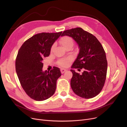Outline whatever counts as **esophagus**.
<instances>
[{
    "instance_id": "obj_1",
    "label": "esophagus",
    "mask_w": 127,
    "mask_h": 127,
    "mask_svg": "<svg viewBox=\"0 0 127 127\" xmlns=\"http://www.w3.org/2000/svg\"><path fill=\"white\" fill-rule=\"evenodd\" d=\"M66 70H65V69H61V73H62V74H63V73H64L65 72H66Z\"/></svg>"
}]
</instances>
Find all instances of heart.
Returning a JSON list of instances; mask_svg holds the SVG:
<instances>
[{"label": "heart", "instance_id": "obj_1", "mask_svg": "<svg viewBox=\"0 0 127 127\" xmlns=\"http://www.w3.org/2000/svg\"><path fill=\"white\" fill-rule=\"evenodd\" d=\"M60 43L65 48L67 49L70 47H73L74 44V41L71 37L68 36H65L63 37L60 40ZM54 48V45H53L51 48V51L53 50ZM71 61L70 58H65L59 59L58 61L57 64L59 65L62 67H65L69 64Z\"/></svg>", "mask_w": 127, "mask_h": 127}]
</instances>
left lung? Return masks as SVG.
I'll return each instance as SVG.
<instances>
[{
  "mask_svg": "<svg viewBox=\"0 0 127 127\" xmlns=\"http://www.w3.org/2000/svg\"><path fill=\"white\" fill-rule=\"evenodd\" d=\"M65 35L72 37L79 48L72 68L84 69L81 75L71 70L72 89L81 97L93 98L100 92L106 81L108 63L105 51L95 36L81 28L64 31L62 36Z\"/></svg>",
  "mask_w": 127,
  "mask_h": 127,
  "instance_id": "1",
  "label": "left lung"
}]
</instances>
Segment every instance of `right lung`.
<instances>
[{
    "label": "right lung",
    "mask_w": 127,
    "mask_h": 127,
    "mask_svg": "<svg viewBox=\"0 0 127 127\" xmlns=\"http://www.w3.org/2000/svg\"><path fill=\"white\" fill-rule=\"evenodd\" d=\"M62 33L34 35L25 41L18 52L15 61L16 73L22 88L34 100H46L55 92L57 80L62 75L60 69L54 66L50 72H43L42 61L49 56L52 46Z\"/></svg>",
    "instance_id": "obj_1"
}]
</instances>
